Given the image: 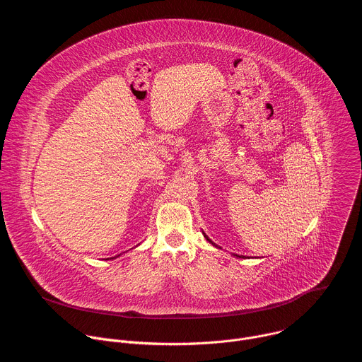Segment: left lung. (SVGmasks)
I'll return each instance as SVG.
<instances>
[{
  "instance_id": "8db88e82",
  "label": "left lung",
  "mask_w": 362,
  "mask_h": 362,
  "mask_svg": "<svg viewBox=\"0 0 362 362\" xmlns=\"http://www.w3.org/2000/svg\"><path fill=\"white\" fill-rule=\"evenodd\" d=\"M204 238H206V239H208V240H209V242H211V243H212V245H214V246H216V245H215V243H214V242H212V240H211V239H209V238H208V236H206V235H204ZM236 256H238V255H236ZM239 257H242V256H239Z\"/></svg>"
}]
</instances>
